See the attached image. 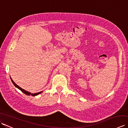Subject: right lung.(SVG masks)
I'll use <instances>...</instances> for the list:
<instances>
[{
	"label": "right lung",
	"instance_id": "add662e5",
	"mask_svg": "<svg viewBox=\"0 0 128 128\" xmlns=\"http://www.w3.org/2000/svg\"><path fill=\"white\" fill-rule=\"evenodd\" d=\"M10 78H11V80H12V84H14V85L16 88H18V89H19V90H21V91H22V92H23V93H24V94H26V95H28V96H30V95H31V96H37V95L39 94H41L42 92H43V91H40V92H37V93L31 94V92H28V91H27L25 90L22 88H20V87L18 86V85H16V84L14 82V81L12 80V78H11V77H10Z\"/></svg>",
	"mask_w": 128,
	"mask_h": 128
}]
</instances>
